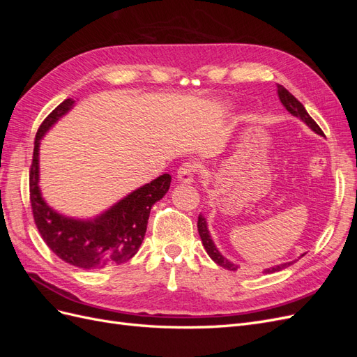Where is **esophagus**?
Listing matches in <instances>:
<instances>
[{
  "label": "esophagus",
  "instance_id": "34e87169",
  "mask_svg": "<svg viewBox=\"0 0 357 357\" xmlns=\"http://www.w3.org/2000/svg\"><path fill=\"white\" fill-rule=\"evenodd\" d=\"M198 171V167L195 164H190V162H186L177 169V180L180 183H192L193 177H195Z\"/></svg>",
  "mask_w": 357,
  "mask_h": 357
}]
</instances>
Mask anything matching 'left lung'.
<instances>
[{
	"instance_id": "8db88e82",
	"label": "left lung",
	"mask_w": 357,
	"mask_h": 357,
	"mask_svg": "<svg viewBox=\"0 0 357 357\" xmlns=\"http://www.w3.org/2000/svg\"><path fill=\"white\" fill-rule=\"evenodd\" d=\"M277 93H278L280 101H282V104L286 107V110L291 116L299 117L301 121L304 122V123H307V126H310L316 134L323 135V131L320 129V126L314 121H312V117L307 113L305 107L302 105L286 88H283L282 84L277 86ZM198 232H199V236H201V241H202V245L205 248V252L208 253V256L213 259L215 264L220 265L225 269H229V271H236V269H238V265L231 262L229 259H226L225 256H222V253L218 250V247L214 245V243L211 240V235H210L208 228H207V220L204 219L202 214H199V218H198ZM302 256H304V255H302ZM294 262H286V264H282V265H275V266H271V268H266L264 273L265 274H271V273L282 271V269L290 266Z\"/></svg>"
}]
</instances>
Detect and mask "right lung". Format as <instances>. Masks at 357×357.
I'll use <instances>...</instances> for the list:
<instances>
[{
    "label": "right lung",
    "mask_w": 357,
    "mask_h": 357,
    "mask_svg": "<svg viewBox=\"0 0 357 357\" xmlns=\"http://www.w3.org/2000/svg\"><path fill=\"white\" fill-rule=\"evenodd\" d=\"M74 105L61 102L40 125L29 169V199L34 222L43 241L63 262L83 269H101L129 261L142 245L152 205L164 198L171 176L162 174L135 189L95 219L82 220L62 215L43 199L38 180L40 139Z\"/></svg>",
    "instance_id": "1"
}]
</instances>
